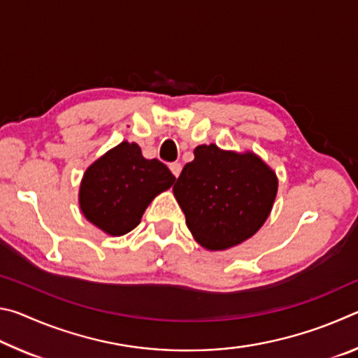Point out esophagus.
Returning <instances> with one entry per match:
<instances>
[{
    "instance_id": "34e87169",
    "label": "esophagus",
    "mask_w": 358,
    "mask_h": 358,
    "mask_svg": "<svg viewBox=\"0 0 358 358\" xmlns=\"http://www.w3.org/2000/svg\"><path fill=\"white\" fill-rule=\"evenodd\" d=\"M171 171H172V173L175 175V177H180V173H181V164L180 162H172L171 164Z\"/></svg>"
}]
</instances>
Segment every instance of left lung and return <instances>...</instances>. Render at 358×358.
I'll use <instances>...</instances> for the list:
<instances>
[{
  "instance_id": "1",
  "label": "left lung",
  "mask_w": 358,
  "mask_h": 358,
  "mask_svg": "<svg viewBox=\"0 0 358 358\" xmlns=\"http://www.w3.org/2000/svg\"><path fill=\"white\" fill-rule=\"evenodd\" d=\"M278 192L276 173L257 155L199 145L173 194L186 226L210 251L237 246L268 217Z\"/></svg>"
}]
</instances>
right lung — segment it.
<instances>
[{"mask_svg":"<svg viewBox=\"0 0 358 358\" xmlns=\"http://www.w3.org/2000/svg\"><path fill=\"white\" fill-rule=\"evenodd\" d=\"M175 177L157 159H145L137 143L121 142L83 173L78 203L87 220L112 237L138 226L151 201Z\"/></svg>","mask_w":358,"mask_h":358,"instance_id":"obj_1","label":"right lung"}]
</instances>
